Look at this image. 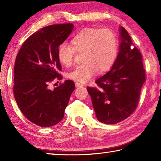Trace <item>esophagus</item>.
Instances as JSON below:
<instances>
[{"instance_id":"esophagus-1","label":"esophagus","mask_w":161,"mask_h":161,"mask_svg":"<svg viewBox=\"0 0 161 161\" xmlns=\"http://www.w3.org/2000/svg\"><path fill=\"white\" fill-rule=\"evenodd\" d=\"M75 85L77 87H83L84 86V84L83 83H81V82H79V81H77V82L75 83Z\"/></svg>"}]
</instances>
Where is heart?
Returning a JSON list of instances; mask_svg holds the SVG:
<instances>
[{"mask_svg": "<svg viewBox=\"0 0 161 161\" xmlns=\"http://www.w3.org/2000/svg\"><path fill=\"white\" fill-rule=\"evenodd\" d=\"M119 42L115 33L108 28H85L71 40V44L63 42L58 48L59 62L65 67L74 63L76 54L83 53L84 62L69 74L73 80L86 82L98 74L109 70L115 63Z\"/></svg>", "mask_w": 161, "mask_h": 161, "instance_id": "1", "label": "heart"}]
</instances>
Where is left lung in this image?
I'll return each instance as SVG.
<instances>
[{
    "label": "left lung",
    "instance_id": "obj_1",
    "mask_svg": "<svg viewBox=\"0 0 161 161\" xmlns=\"http://www.w3.org/2000/svg\"><path fill=\"white\" fill-rule=\"evenodd\" d=\"M119 53L109 72L95 81L97 87H87L97 119L107 124L124 121L133 113L146 81L142 55L129 34L120 27Z\"/></svg>",
    "mask_w": 161,
    "mask_h": 161
}]
</instances>
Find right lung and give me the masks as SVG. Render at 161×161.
I'll return each mask as SVG.
<instances>
[{
  "mask_svg": "<svg viewBox=\"0 0 161 161\" xmlns=\"http://www.w3.org/2000/svg\"><path fill=\"white\" fill-rule=\"evenodd\" d=\"M72 23L45 27L31 35L22 45L15 59L13 94L22 113L42 127L58 124L63 119L75 85L66 80L53 90L49 84L61 80L58 48L72 32Z\"/></svg>",
  "mask_w": 161,
  "mask_h": 161,
  "instance_id": "obj_1",
  "label": "right lung"
}]
</instances>
